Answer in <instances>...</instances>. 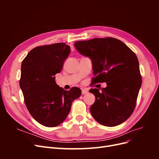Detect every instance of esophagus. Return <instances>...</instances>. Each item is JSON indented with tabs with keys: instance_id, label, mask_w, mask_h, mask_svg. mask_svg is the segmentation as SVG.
<instances>
[{
	"instance_id": "esophagus-1",
	"label": "esophagus",
	"mask_w": 159,
	"mask_h": 159,
	"mask_svg": "<svg viewBox=\"0 0 159 159\" xmlns=\"http://www.w3.org/2000/svg\"><path fill=\"white\" fill-rule=\"evenodd\" d=\"M88 91L87 89H81V94H82V95L88 93Z\"/></svg>"
}]
</instances>
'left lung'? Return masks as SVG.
Instances as JSON below:
<instances>
[{"instance_id": "1", "label": "left lung", "mask_w": 159, "mask_h": 159, "mask_svg": "<svg viewBox=\"0 0 159 159\" xmlns=\"http://www.w3.org/2000/svg\"><path fill=\"white\" fill-rule=\"evenodd\" d=\"M75 49L92 62L93 82H106L107 87L91 89L95 97L90 107L93 117L107 127L119 125L131 116L136 105L142 78L136 54L113 38L78 41Z\"/></svg>"}]
</instances>
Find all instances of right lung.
Returning a JSON list of instances; mask_svg holds the SVG:
<instances>
[{
	"label": "right lung",
	"mask_w": 159,
	"mask_h": 159,
	"mask_svg": "<svg viewBox=\"0 0 159 159\" xmlns=\"http://www.w3.org/2000/svg\"><path fill=\"white\" fill-rule=\"evenodd\" d=\"M70 47L56 43L32 49L22 62L20 87L28 111L46 127L59 125L68 116L71 103L81 94L80 88L66 91L57 85L55 75L60 73Z\"/></svg>",
	"instance_id": "right-lung-1"
}]
</instances>
